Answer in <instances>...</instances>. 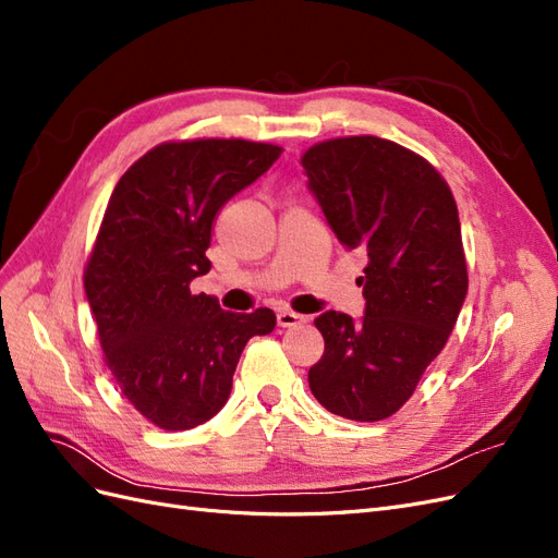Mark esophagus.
<instances>
[{
    "label": "esophagus",
    "mask_w": 558,
    "mask_h": 558,
    "mask_svg": "<svg viewBox=\"0 0 558 558\" xmlns=\"http://www.w3.org/2000/svg\"><path fill=\"white\" fill-rule=\"evenodd\" d=\"M302 320H305V316H300V314H295V312H291V310H281V312L277 314V324H279L281 328H293V326L302 324Z\"/></svg>",
    "instance_id": "obj_1"
}]
</instances>
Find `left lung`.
<instances>
[{"instance_id":"obj_1","label":"left lung","mask_w":558,"mask_h":558,"mask_svg":"<svg viewBox=\"0 0 558 558\" xmlns=\"http://www.w3.org/2000/svg\"><path fill=\"white\" fill-rule=\"evenodd\" d=\"M302 167L337 240L367 253L365 316L314 320L326 349L310 388L337 416L381 421L410 400L463 307L459 209L428 160L373 134L314 144Z\"/></svg>"}]
</instances>
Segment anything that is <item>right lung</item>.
<instances>
[{
	"instance_id": "add662e5",
	"label": "right lung",
	"mask_w": 558,
	"mask_h": 558,
	"mask_svg": "<svg viewBox=\"0 0 558 558\" xmlns=\"http://www.w3.org/2000/svg\"><path fill=\"white\" fill-rule=\"evenodd\" d=\"M279 156L281 146L246 140L167 142L111 193L83 286L116 384L162 430L221 412L246 342L277 326L272 310L223 312L191 281L211 267L218 209Z\"/></svg>"
}]
</instances>
